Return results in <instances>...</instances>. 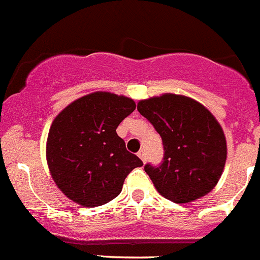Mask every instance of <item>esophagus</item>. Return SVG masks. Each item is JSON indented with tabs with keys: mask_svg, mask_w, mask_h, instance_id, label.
<instances>
[{
	"mask_svg": "<svg viewBox=\"0 0 260 260\" xmlns=\"http://www.w3.org/2000/svg\"><path fill=\"white\" fill-rule=\"evenodd\" d=\"M138 157H139L143 162H145V160H147V153H145V150L140 149L139 152H138Z\"/></svg>",
	"mask_w": 260,
	"mask_h": 260,
	"instance_id": "34e87169",
	"label": "esophagus"
}]
</instances>
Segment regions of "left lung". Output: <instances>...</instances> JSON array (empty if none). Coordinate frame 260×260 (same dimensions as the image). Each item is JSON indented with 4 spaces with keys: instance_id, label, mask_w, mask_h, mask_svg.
<instances>
[{
    "instance_id": "1",
    "label": "left lung",
    "mask_w": 260,
    "mask_h": 260,
    "mask_svg": "<svg viewBox=\"0 0 260 260\" xmlns=\"http://www.w3.org/2000/svg\"><path fill=\"white\" fill-rule=\"evenodd\" d=\"M138 111L163 142L162 165H145L157 191L174 203H190L212 191L227 158L221 125L202 103L186 95L166 93L142 100Z\"/></svg>"
}]
</instances>
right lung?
Instances as JSON below:
<instances>
[{"label": "right lung", "mask_w": 260, "mask_h": 260, "mask_svg": "<svg viewBox=\"0 0 260 260\" xmlns=\"http://www.w3.org/2000/svg\"><path fill=\"white\" fill-rule=\"evenodd\" d=\"M137 105L132 98L94 91L71 102L49 127L48 169L58 189L76 204L100 207L115 199L143 162L116 133Z\"/></svg>", "instance_id": "obj_1"}]
</instances>
